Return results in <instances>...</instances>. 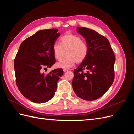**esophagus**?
Instances as JSON below:
<instances>
[{
    "instance_id": "34e87169",
    "label": "esophagus",
    "mask_w": 134,
    "mask_h": 134,
    "mask_svg": "<svg viewBox=\"0 0 134 134\" xmlns=\"http://www.w3.org/2000/svg\"><path fill=\"white\" fill-rule=\"evenodd\" d=\"M69 70L68 69H63V71H64V72H66V71H68Z\"/></svg>"
}]
</instances>
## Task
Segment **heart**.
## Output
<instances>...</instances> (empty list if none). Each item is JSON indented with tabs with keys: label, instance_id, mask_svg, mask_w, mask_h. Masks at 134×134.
<instances>
[{
	"label": "heart",
	"instance_id": "obj_1",
	"mask_svg": "<svg viewBox=\"0 0 134 134\" xmlns=\"http://www.w3.org/2000/svg\"><path fill=\"white\" fill-rule=\"evenodd\" d=\"M59 42L60 44L56 43L52 46L55 58L60 60L65 51L67 56L56 64L58 68L68 69L73 66L75 62L82 63L86 59L88 47L79 36L73 34L65 35L60 37Z\"/></svg>",
	"mask_w": 134,
	"mask_h": 134
}]
</instances>
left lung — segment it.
<instances>
[{
  "label": "left lung",
  "instance_id": "left-lung-1",
  "mask_svg": "<svg viewBox=\"0 0 134 134\" xmlns=\"http://www.w3.org/2000/svg\"><path fill=\"white\" fill-rule=\"evenodd\" d=\"M76 30L86 40L88 54L74 70L72 88L80 98L94 100L102 96L114 80V52L108 40L94 30L85 27Z\"/></svg>",
  "mask_w": 134,
  "mask_h": 134
}]
</instances>
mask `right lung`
Masks as SVG:
<instances>
[{
	"mask_svg": "<svg viewBox=\"0 0 134 134\" xmlns=\"http://www.w3.org/2000/svg\"><path fill=\"white\" fill-rule=\"evenodd\" d=\"M58 29L43 30L22 42L14 62L16 84L22 94L32 102L42 103L53 98L64 72L56 69L45 74L56 60L52 46L60 35Z\"/></svg>",
	"mask_w": 134,
	"mask_h": 134,
	"instance_id": "1",
	"label": "right lung"
}]
</instances>
